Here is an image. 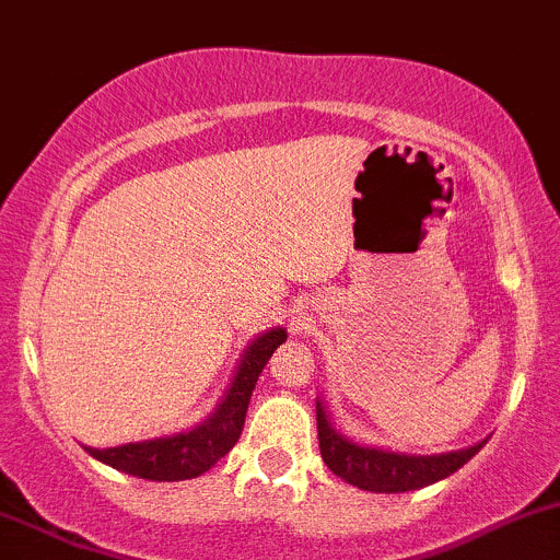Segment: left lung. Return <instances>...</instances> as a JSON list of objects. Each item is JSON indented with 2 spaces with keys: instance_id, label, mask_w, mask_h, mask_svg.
Masks as SVG:
<instances>
[{
  "instance_id": "obj_1",
  "label": "left lung",
  "mask_w": 560,
  "mask_h": 560,
  "mask_svg": "<svg viewBox=\"0 0 560 560\" xmlns=\"http://www.w3.org/2000/svg\"><path fill=\"white\" fill-rule=\"evenodd\" d=\"M315 411L320 454L328 470L347 483L363 491H374V494H400V491H417L438 483V480L459 470L462 465H467L489 441V438H483L472 446L446 451V454H402V451L354 443L347 435H341L330 422L326 402L320 398H317Z\"/></svg>"
}]
</instances>
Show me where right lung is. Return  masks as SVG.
<instances>
[{
	"label": "right lung",
	"instance_id": "obj_1",
	"mask_svg": "<svg viewBox=\"0 0 560 560\" xmlns=\"http://www.w3.org/2000/svg\"><path fill=\"white\" fill-rule=\"evenodd\" d=\"M285 339L288 330L280 326L258 334L240 354L224 398L215 402L208 419H202L191 430L141 443H125V446L114 448L85 446V451L93 459L104 462L114 470L147 480H167L171 483V480H189L208 472L237 443L258 374Z\"/></svg>",
	"mask_w": 560,
	"mask_h": 560
}]
</instances>
